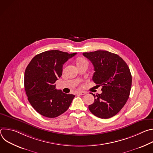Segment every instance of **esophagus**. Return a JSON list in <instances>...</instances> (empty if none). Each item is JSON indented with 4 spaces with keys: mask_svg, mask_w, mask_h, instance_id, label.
I'll return each instance as SVG.
<instances>
[{
    "mask_svg": "<svg viewBox=\"0 0 153 153\" xmlns=\"http://www.w3.org/2000/svg\"><path fill=\"white\" fill-rule=\"evenodd\" d=\"M85 94H86V93L84 91H80V92L77 93V94H78V95H85Z\"/></svg>",
    "mask_w": 153,
    "mask_h": 153,
    "instance_id": "34e87169",
    "label": "esophagus"
}]
</instances>
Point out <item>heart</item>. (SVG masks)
Listing matches in <instances>:
<instances>
[{
  "mask_svg": "<svg viewBox=\"0 0 153 153\" xmlns=\"http://www.w3.org/2000/svg\"><path fill=\"white\" fill-rule=\"evenodd\" d=\"M85 61H86L85 59H83V58H80V59H79L78 60V61H77V64H78V63H82V62H85Z\"/></svg>",
  "mask_w": 153,
  "mask_h": 153,
  "instance_id": "obj_1",
  "label": "heart"
}]
</instances>
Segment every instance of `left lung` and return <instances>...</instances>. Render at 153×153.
<instances>
[{
    "instance_id": "left-lung-1",
    "label": "left lung",
    "mask_w": 153,
    "mask_h": 153,
    "mask_svg": "<svg viewBox=\"0 0 153 153\" xmlns=\"http://www.w3.org/2000/svg\"><path fill=\"white\" fill-rule=\"evenodd\" d=\"M94 66L92 80L102 86L101 94H94V102L88 106L91 113L101 119L117 114L127 102L132 83V76L126 62L117 54L97 50L83 53Z\"/></svg>"
}]
</instances>
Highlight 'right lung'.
Here are the masks:
<instances>
[{
    "instance_id": "1",
    "label": "right lung",
    "mask_w": 153,
    "mask_h": 153,
    "mask_svg": "<svg viewBox=\"0 0 153 153\" xmlns=\"http://www.w3.org/2000/svg\"><path fill=\"white\" fill-rule=\"evenodd\" d=\"M77 53L47 51L34 56L25 71L24 86L28 100L40 114L54 118L66 111L74 97L56 89L63 65Z\"/></svg>"
}]
</instances>
